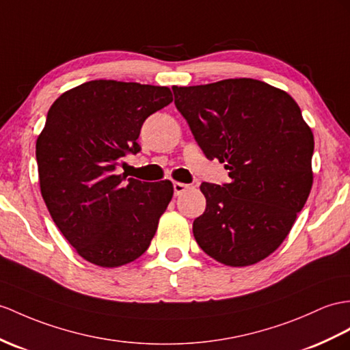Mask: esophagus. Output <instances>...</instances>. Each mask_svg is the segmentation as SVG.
Masks as SVG:
<instances>
[{
	"instance_id": "34e87169",
	"label": "esophagus",
	"mask_w": 350,
	"mask_h": 350,
	"mask_svg": "<svg viewBox=\"0 0 350 350\" xmlns=\"http://www.w3.org/2000/svg\"><path fill=\"white\" fill-rule=\"evenodd\" d=\"M187 189H189V185L184 184V183H174V191L175 196H180L181 193H184Z\"/></svg>"
}]
</instances>
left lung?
<instances>
[{"mask_svg": "<svg viewBox=\"0 0 350 350\" xmlns=\"http://www.w3.org/2000/svg\"><path fill=\"white\" fill-rule=\"evenodd\" d=\"M172 90L204 156L226 163L232 178L200 185L206 209L194 219V239L221 264L252 266L279 248L309 198L312 129L285 90L260 80Z\"/></svg>", "mask_w": 350, "mask_h": 350, "instance_id": "obj_1", "label": "left lung"}]
</instances>
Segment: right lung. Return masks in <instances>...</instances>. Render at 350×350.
Masks as SVG:
<instances>
[{
  "label": "right lung",
  "mask_w": 350,
  "mask_h": 350,
  "mask_svg": "<svg viewBox=\"0 0 350 350\" xmlns=\"http://www.w3.org/2000/svg\"><path fill=\"white\" fill-rule=\"evenodd\" d=\"M172 99L166 86L93 80L49 109L36 146L41 196L65 239L95 266L135 261L156 234L172 183L126 180L118 166L139 151L146 118Z\"/></svg>",
  "instance_id": "right-lung-1"
}]
</instances>
